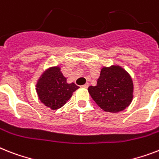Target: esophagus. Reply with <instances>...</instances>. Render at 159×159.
<instances>
[{
	"label": "esophagus",
	"mask_w": 159,
	"mask_h": 159,
	"mask_svg": "<svg viewBox=\"0 0 159 159\" xmlns=\"http://www.w3.org/2000/svg\"><path fill=\"white\" fill-rule=\"evenodd\" d=\"M88 86H89V84L88 83H86V84H85V85H82V87H83V88H87Z\"/></svg>",
	"instance_id": "obj_1"
}]
</instances>
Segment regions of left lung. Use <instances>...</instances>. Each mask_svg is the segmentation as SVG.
Here are the masks:
<instances>
[{
    "label": "left lung",
    "instance_id": "1",
    "mask_svg": "<svg viewBox=\"0 0 159 159\" xmlns=\"http://www.w3.org/2000/svg\"><path fill=\"white\" fill-rule=\"evenodd\" d=\"M88 91L103 110L117 113L131 104L133 83L130 75L121 67L103 68L97 85L89 86Z\"/></svg>",
    "mask_w": 159,
    "mask_h": 159
}]
</instances>
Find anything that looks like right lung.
Wrapping results in <instances>:
<instances>
[{
  "label": "right lung",
  "instance_id": "right-lung-1",
  "mask_svg": "<svg viewBox=\"0 0 159 159\" xmlns=\"http://www.w3.org/2000/svg\"><path fill=\"white\" fill-rule=\"evenodd\" d=\"M78 86L68 84L58 67L51 68L42 74L37 84V91L40 100L51 109L61 108Z\"/></svg>",
  "mask_w": 159,
  "mask_h": 159
}]
</instances>
